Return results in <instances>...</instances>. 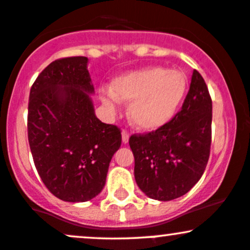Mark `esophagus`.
Here are the masks:
<instances>
[{"instance_id": "1", "label": "esophagus", "mask_w": 250, "mask_h": 250, "mask_svg": "<svg viewBox=\"0 0 250 250\" xmlns=\"http://www.w3.org/2000/svg\"><path fill=\"white\" fill-rule=\"evenodd\" d=\"M122 138H123V143H127L128 142V138H130V135H128V132L126 130H123L122 132Z\"/></svg>"}]
</instances>
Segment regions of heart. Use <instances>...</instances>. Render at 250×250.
I'll return each mask as SVG.
<instances>
[{"label":"heart","instance_id":"obj_1","mask_svg":"<svg viewBox=\"0 0 250 250\" xmlns=\"http://www.w3.org/2000/svg\"><path fill=\"white\" fill-rule=\"evenodd\" d=\"M186 75L175 69L149 66L127 72L112 82V90L101 93V100L115 109L119 100L131 101L128 117L139 130L154 131L167 125L184 103Z\"/></svg>","mask_w":250,"mask_h":250}]
</instances>
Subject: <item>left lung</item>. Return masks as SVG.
I'll use <instances>...</instances> for the list:
<instances>
[{"label": "left lung", "mask_w": 250, "mask_h": 250, "mask_svg": "<svg viewBox=\"0 0 250 250\" xmlns=\"http://www.w3.org/2000/svg\"><path fill=\"white\" fill-rule=\"evenodd\" d=\"M212 100L197 70L181 109L158 130L135 133L128 143L135 179L149 198L168 201L186 194L204 174L211 149Z\"/></svg>", "instance_id": "8db88e82"}]
</instances>
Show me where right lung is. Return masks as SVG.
I'll list each match as a JSON object with an SVG mask.
<instances>
[{"label":"right lung","mask_w":250,"mask_h":250,"mask_svg":"<svg viewBox=\"0 0 250 250\" xmlns=\"http://www.w3.org/2000/svg\"><path fill=\"white\" fill-rule=\"evenodd\" d=\"M87 57L53 61L37 77L28 99L27 133L34 165L58 199L83 203L106 184L112 156L122 144L118 126L101 123L89 94Z\"/></svg>","instance_id":"add662e5"}]
</instances>
